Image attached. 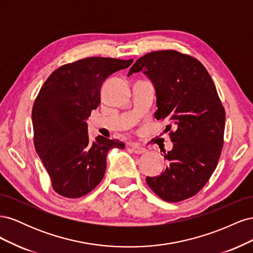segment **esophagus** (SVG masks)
<instances>
[{
  "instance_id": "esophagus-1",
  "label": "esophagus",
  "mask_w": 253,
  "mask_h": 253,
  "mask_svg": "<svg viewBox=\"0 0 253 253\" xmlns=\"http://www.w3.org/2000/svg\"><path fill=\"white\" fill-rule=\"evenodd\" d=\"M131 148H132L133 152L136 153V154H142V153L147 152V149H144L142 147H139V145H136V144H132Z\"/></svg>"
}]
</instances>
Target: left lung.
Wrapping results in <instances>:
<instances>
[{
  "label": "left lung",
  "mask_w": 253,
  "mask_h": 253,
  "mask_svg": "<svg viewBox=\"0 0 253 253\" xmlns=\"http://www.w3.org/2000/svg\"><path fill=\"white\" fill-rule=\"evenodd\" d=\"M142 71L156 89V119L174 142L166 170L147 177L148 186L169 203L197 194L217 166L224 144L226 113L206 67L197 59L177 50L152 51L136 61L128 76Z\"/></svg>",
  "instance_id": "8db88e82"
}]
</instances>
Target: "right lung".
Listing matches in <instances>:
<instances>
[{
    "mask_svg": "<svg viewBox=\"0 0 253 253\" xmlns=\"http://www.w3.org/2000/svg\"><path fill=\"white\" fill-rule=\"evenodd\" d=\"M133 59L89 57L64 64L42 85L33 106L34 143L53 190L67 198L93 191L102 180L106 155L125 143L98 136L90 140L85 119L100 104V88L110 75Z\"/></svg>",
    "mask_w": 253,
    "mask_h": 253,
    "instance_id": "obj_1",
    "label": "right lung"
}]
</instances>
